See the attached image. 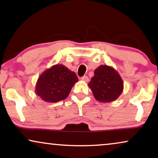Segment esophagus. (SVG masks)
<instances>
[{"instance_id":"1","label":"esophagus","mask_w":158,"mask_h":158,"mask_svg":"<svg viewBox=\"0 0 158 158\" xmlns=\"http://www.w3.org/2000/svg\"><path fill=\"white\" fill-rule=\"evenodd\" d=\"M81 80H83L84 81H89V78L87 76H84V77H82L81 78Z\"/></svg>"}]
</instances>
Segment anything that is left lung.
Masks as SVG:
<instances>
[{
  "mask_svg": "<svg viewBox=\"0 0 158 158\" xmlns=\"http://www.w3.org/2000/svg\"><path fill=\"white\" fill-rule=\"evenodd\" d=\"M95 98L103 103L112 102L123 91V81L114 68L101 65L94 71L88 84Z\"/></svg>",
  "mask_w": 158,
  "mask_h": 158,
  "instance_id": "left-lung-1",
  "label": "left lung"
}]
</instances>
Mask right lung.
Masks as SVG:
<instances>
[{"label": "right lung", "mask_w": 158, "mask_h": 158, "mask_svg": "<svg viewBox=\"0 0 158 158\" xmlns=\"http://www.w3.org/2000/svg\"><path fill=\"white\" fill-rule=\"evenodd\" d=\"M78 78L73 71L62 64L53 65L38 79L35 92L46 102L55 103L69 96Z\"/></svg>", "instance_id": "add662e5"}]
</instances>
